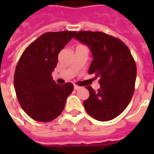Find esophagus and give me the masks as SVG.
Segmentation results:
<instances>
[{
	"label": "esophagus",
	"mask_w": 154,
	"mask_h": 154,
	"mask_svg": "<svg viewBox=\"0 0 154 154\" xmlns=\"http://www.w3.org/2000/svg\"><path fill=\"white\" fill-rule=\"evenodd\" d=\"M79 89H81V87L78 86V85H74V89H75V90H78Z\"/></svg>",
	"instance_id": "34e87169"
}]
</instances>
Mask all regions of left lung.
Returning a JSON list of instances; mask_svg holds the SVG:
<instances>
[{"label":"left lung","instance_id":"obj_1","mask_svg":"<svg viewBox=\"0 0 154 154\" xmlns=\"http://www.w3.org/2000/svg\"><path fill=\"white\" fill-rule=\"evenodd\" d=\"M74 38L91 50L89 73L95 74L101 85L97 91L86 87L89 97L85 109L97 121L113 119L125 109L134 93L137 66L130 50L122 41L102 32L80 31Z\"/></svg>","mask_w":154,"mask_h":154}]
</instances>
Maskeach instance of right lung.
Instances as JSON below:
<instances>
[{
    "label": "right lung",
    "instance_id": "1",
    "mask_svg": "<svg viewBox=\"0 0 154 154\" xmlns=\"http://www.w3.org/2000/svg\"><path fill=\"white\" fill-rule=\"evenodd\" d=\"M75 31L49 32L41 35L23 52L14 73V88L23 110L35 121L49 122L64 109L73 90L67 82L57 85L52 77L58 54Z\"/></svg>",
    "mask_w": 154,
    "mask_h": 154
}]
</instances>
